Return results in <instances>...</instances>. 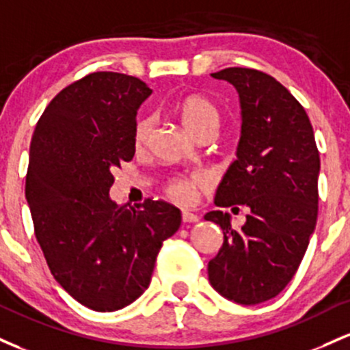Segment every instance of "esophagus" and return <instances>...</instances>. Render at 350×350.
I'll return each instance as SVG.
<instances>
[{
	"mask_svg": "<svg viewBox=\"0 0 350 350\" xmlns=\"http://www.w3.org/2000/svg\"><path fill=\"white\" fill-rule=\"evenodd\" d=\"M198 215L191 213V211H182V221L183 223H196L198 221Z\"/></svg>",
	"mask_w": 350,
	"mask_h": 350,
	"instance_id": "obj_1",
	"label": "esophagus"
}]
</instances>
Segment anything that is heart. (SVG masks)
<instances>
[{"instance_id":"obj_1","label":"heart","mask_w":350,"mask_h":350,"mask_svg":"<svg viewBox=\"0 0 350 350\" xmlns=\"http://www.w3.org/2000/svg\"><path fill=\"white\" fill-rule=\"evenodd\" d=\"M176 112L185 127L198 137L203 132H218L221 124V113L218 107L206 97L198 94H188L182 97L176 104ZM154 131V119L150 116L139 117L133 127V145L137 148L144 147L150 139V133ZM208 185V180L203 175H176L165 180L163 191L170 200L178 205H193L198 196V190Z\"/></svg>"}]
</instances>
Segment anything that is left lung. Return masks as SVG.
<instances>
[{"instance_id":"1","label":"left lung","mask_w":350,"mask_h":350,"mask_svg":"<svg viewBox=\"0 0 350 350\" xmlns=\"http://www.w3.org/2000/svg\"><path fill=\"white\" fill-rule=\"evenodd\" d=\"M231 82L241 100L238 160L219 183L215 205L248 206L241 231L223 211L205 219L223 230V245L208 262V280L238 304L278 296L299 268L317 221L321 159L311 120L281 82L258 69L211 74Z\"/></svg>"}]
</instances>
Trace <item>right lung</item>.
<instances>
[{"label": "right lung", "mask_w": 350, "mask_h": 350, "mask_svg": "<svg viewBox=\"0 0 350 350\" xmlns=\"http://www.w3.org/2000/svg\"><path fill=\"white\" fill-rule=\"evenodd\" d=\"M152 90L139 77L92 72L49 102L29 147L26 200L51 274L77 302L117 311L148 288L180 210L147 198H109L113 172L135 154L137 109Z\"/></svg>", "instance_id": "1"}]
</instances>
